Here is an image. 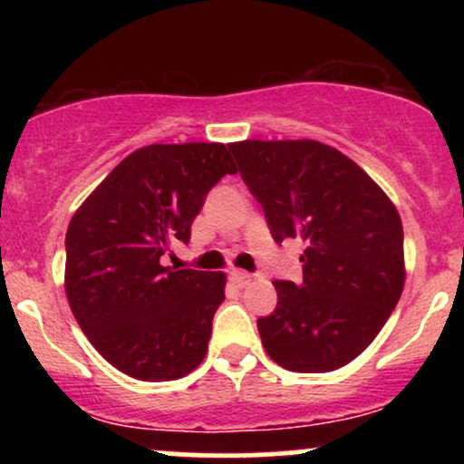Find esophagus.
Masks as SVG:
<instances>
[{
    "label": "esophagus",
    "mask_w": 464,
    "mask_h": 464,
    "mask_svg": "<svg viewBox=\"0 0 464 464\" xmlns=\"http://www.w3.org/2000/svg\"><path fill=\"white\" fill-rule=\"evenodd\" d=\"M228 279L233 281V284H236L237 287H246L250 281H253V276H250L248 273H244V270H236L233 268L231 273H228Z\"/></svg>",
    "instance_id": "34e87169"
}]
</instances>
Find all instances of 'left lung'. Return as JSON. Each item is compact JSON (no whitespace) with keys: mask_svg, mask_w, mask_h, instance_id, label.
Instances as JSON below:
<instances>
[{"mask_svg":"<svg viewBox=\"0 0 464 464\" xmlns=\"http://www.w3.org/2000/svg\"><path fill=\"white\" fill-rule=\"evenodd\" d=\"M276 244L303 246V279L275 281L257 321L266 353L295 372L355 360L401 296L403 228L395 205L358 163L321 141L228 143Z\"/></svg>","mask_w":464,"mask_h":464,"instance_id":"obj_1","label":"left lung"}]
</instances>
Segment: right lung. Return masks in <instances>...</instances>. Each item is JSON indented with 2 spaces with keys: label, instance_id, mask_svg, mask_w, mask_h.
I'll return each instance as SVG.
<instances>
[{
  "label": "right lung",
  "instance_id": "obj_1",
  "mask_svg": "<svg viewBox=\"0 0 464 464\" xmlns=\"http://www.w3.org/2000/svg\"><path fill=\"white\" fill-rule=\"evenodd\" d=\"M225 143H152L130 152L80 205L65 237L69 307L106 362L143 382L200 364L225 301V273L172 270L205 196L236 174Z\"/></svg>",
  "mask_w": 464,
  "mask_h": 464
}]
</instances>
